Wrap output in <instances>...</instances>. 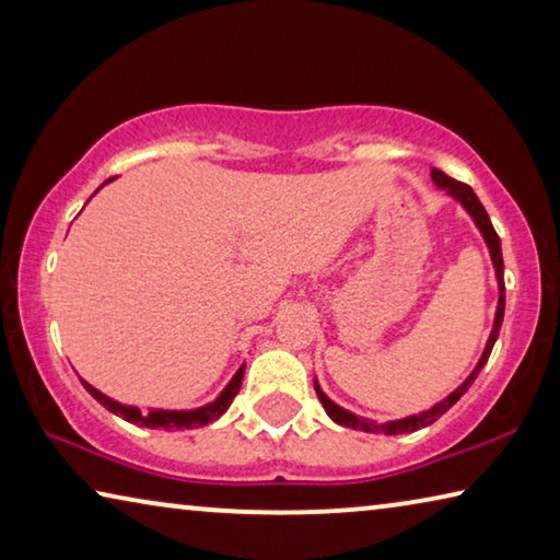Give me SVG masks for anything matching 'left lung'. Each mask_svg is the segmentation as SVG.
<instances>
[{
  "mask_svg": "<svg viewBox=\"0 0 560 560\" xmlns=\"http://www.w3.org/2000/svg\"><path fill=\"white\" fill-rule=\"evenodd\" d=\"M432 179L434 185L447 189V195H452L454 200L462 202L464 210H467L471 214V220L477 222L479 232L485 234V242L489 246V254H491V261H494V269H497V279H499V306H497V320H494V330H491V336L487 340V348H485V355H481V360L477 363V368H474V373L464 381L457 390H454L452 395L444 397L442 402H438L434 407H430V410H424L420 415H412V417H405V420H393V422H383L377 424L373 420H363V417H355L353 412L343 410V407H338L334 400H328V397L324 395V390L316 385V393H318V400L320 405H324V410L328 412V417L338 424H343V428H353V430H363V432H375V434H402V432H415L420 428H428V424L438 422L440 417L450 410V407L459 400V397L469 390L471 383L477 381V375L481 368H485V363L491 355V348H494L497 338H499V328H501V320H504V306H506V296H504V259H501V242H499V234L494 226H491V220L489 214L485 210V205L479 202V197L474 195V189L469 185L459 183V179H452L442 173V170H432Z\"/></svg>",
  "mask_w": 560,
  "mask_h": 560,
  "instance_id": "left-lung-1",
  "label": "left lung"
}]
</instances>
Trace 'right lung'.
<instances>
[{"label": "right lung", "instance_id": "obj_1", "mask_svg": "<svg viewBox=\"0 0 560 560\" xmlns=\"http://www.w3.org/2000/svg\"><path fill=\"white\" fill-rule=\"evenodd\" d=\"M113 179V177H110ZM242 377H244V365L236 371V375L230 381V385L224 387V390L220 393V397H217L214 402L205 405V407H197V410H150V412H140L138 407H128V405H120L116 400H110V397H106L103 393H98L96 387L83 383V387L96 397V400L106 407V410H110L113 415H120L122 420L128 422H136L140 424V428H160V430H192V428H202V424H210L214 422L217 417H222L226 412V407L232 405V400L236 397V393H240L242 387Z\"/></svg>", "mask_w": 560, "mask_h": 560}]
</instances>
